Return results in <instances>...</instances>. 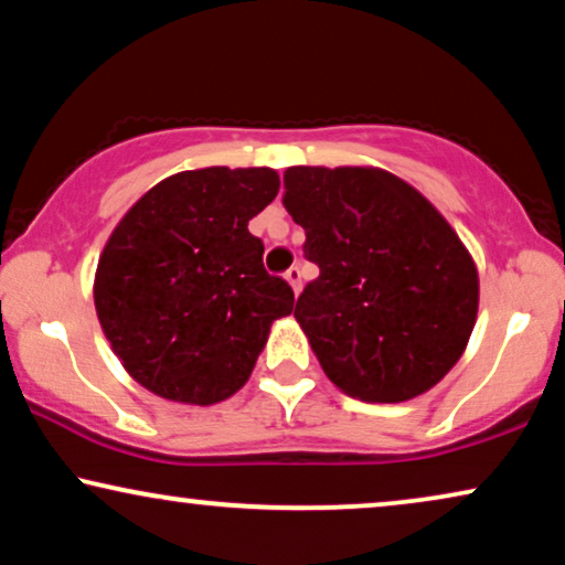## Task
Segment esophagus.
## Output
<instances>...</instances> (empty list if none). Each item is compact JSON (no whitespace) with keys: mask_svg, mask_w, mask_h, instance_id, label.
<instances>
[{"mask_svg":"<svg viewBox=\"0 0 565 565\" xmlns=\"http://www.w3.org/2000/svg\"><path fill=\"white\" fill-rule=\"evenodd\" d=\"M284 276H287V281L291 284V289H295V295H299V291H302V270H299V266H291Z\"/></svg>","mask_w":565,"mask_h":565,"instance_id":"34e87169","label":"esophagus"}]
</instances>
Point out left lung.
Listing matches in <instances>:
<instances>
[{"instance_id":"obj_1","label":"left lung","mask_w":565,"mask_h":565,"mask_svg":"<svg viewBox=\"0 0 565 565\" xmlns=\"http://www.w3.org/2000/svg\"><path fill=\"white\" fill-rule=\"evenodd\" d=\"M284 206L320 276L295 318L322 372L364 403L431 390L478 318V270L445 216L377 168H289Z\"/></svg>"}]
</instances>
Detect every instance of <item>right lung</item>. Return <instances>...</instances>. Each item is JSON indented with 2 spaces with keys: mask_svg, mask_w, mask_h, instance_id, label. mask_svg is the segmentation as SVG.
Returning a JSON list of instances; mask_svg holds the SVG:
<instances>
[{
  "mask_svg": "<svg viewBox=\"0 0 565 565\" xmlns=\"http://www.w3.org/2000/svg\"><path fill=\"white\" fill-rule=\"evenodd\" d=\"M278 193L270 168L164 178L118 222L95 274V310L126 372L168 401L235 395L291 315L295 291L263 266L247 232Z\"/></svg>",
  "mask_w": 565,
  "mask_h": 565,
  "instance_id": "1",
  "label": "right lung"
}]
</instances>
